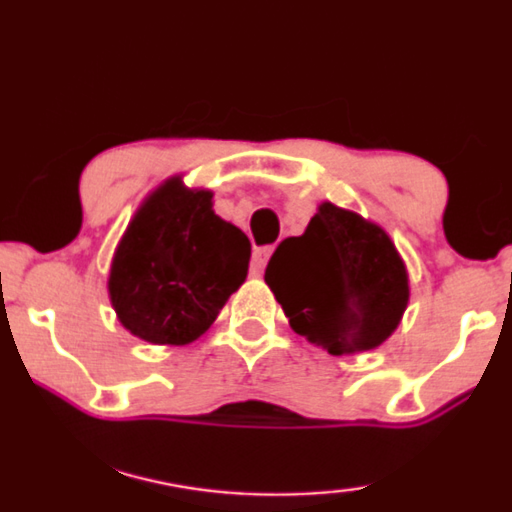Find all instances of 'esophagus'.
<instances>
[{
    "label": "esophagus",
    "instance_id": "obj_1",
    "mask_svg": "<svg viewBox=\"0 0 512 512\" xmlns=\"http://www.w3.org/2000/svg\"><path fill=\"white\" fill-rule=\"evenodd\" d=\"M270 256H272V247L254 249V258H251V272H254V275H263V270H265V265H268Z\"/></svg>",
    "mask_w": 512,
    "mask_h": 512
}]
</instances>
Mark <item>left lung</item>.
<instances>
[{
	"instance_id": "8db88e82",
	"label": "left lung",
	"mask_w": 512,
	"mask_h": 512,
	"mask_svg": "<svg viewBox=\"0 0 512 512\" xmlns=\"http://www.w3.org/2000/svg\"><path fill=\"white\" fill-rule=\"evenodd\" d=\"M265 284L291 329L329 355L378 348L409 303L407 268L388 232L331 202L275 249Z\"/></svg>"
}]
</instances>
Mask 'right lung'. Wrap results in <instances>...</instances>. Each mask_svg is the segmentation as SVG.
Listing matches in <instances>:
<instances>
[{
    "label": "right lung",
    "mask_w": 512,
    "mask_h": 512,
    "mask_svg": "<svg viewBox=\"0 0 512 512\" xmlns=\"http://www.w3.org/2000/svg\"><path fill=\"white\" fill-rule=\"evenodd\" d=\"M214 192L185 188L181 176L141 204L110 265L112 308L131 334L185 345L207 331L247 280L249 237L214 214Z\"/></svg>",
    "instance_id": "add662e5"
}]
</instances>
